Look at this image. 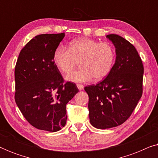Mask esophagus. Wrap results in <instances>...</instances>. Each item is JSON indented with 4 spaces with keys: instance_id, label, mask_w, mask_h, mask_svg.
Returning <instances> with one entry per match:
<instances>
[{
    "instance_id": "obj_1",
    "label": "esophagus",
    "mask_w": 158,
    "mask_h": 158,
    "mask_svg": "<svg viewBox=\"0 0 158 158\" xmlns=\"http://www.w3.org/2000/svg\"><path fill=\"white\" fill-rule=\"evenodd\" d=\"M77 88H78L80 90H83V89L84 86L82 85V84H77Z\"/></svg>"
}]
</instances>
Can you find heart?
<instances>
[{"label": "heart", "mask_w": 158, "mask_h": 158, "mask_svg": "<svg viewBox=\"0 0 158 158\" xmlns=\"http://www.w3.org/2000/svg\"><path fill=\"white\" fill-rule=\"evenodd\" d=\"M116 57L111 43L88 38L73 41L70 47L59 45L53 55L56 66L63 73H70L80 62L81 68L67 76L72 82H88L93 77L97 81L104 79L111 72Z\"/></svg>", "instance_id": "heart-1"}]
</instances>
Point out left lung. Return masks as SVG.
<instances>
[{"label":"left lung","instance_id":"1","mask_svg":"<svg viewBox=\"0 0 158 158\" xmlns=\"http://www.w3.org/2000/svg\"><path fill=\"white\" fill-rule=\"evenodd\" d=\"M116 48L110 74L96 85H88L90 122L96 128L117 127L128 119L142 95L144 67L134 45L122 36L109 34Z\"/></svg>","mask_w":158,"mask_h":158}]
</instances>
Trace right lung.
Here are the masks:
<instances>
[{"instance_id": "obj_1", "label": "right lung", "mask_w": 158, "mask_h": 158, "mask_svg": "<svg viewBox=\"0 0 158 158\" xmlns=\"http://www.w3.org/2000/svg\"><path fill=\"white\" fill-rule=\"evenodd\" d=\"M64 33L40 34L21 49L15 67V101L35 128L55 132L66 124V105L79 91L64 83L54 62L55 49Z\"/></svg>"}]
</instances>
